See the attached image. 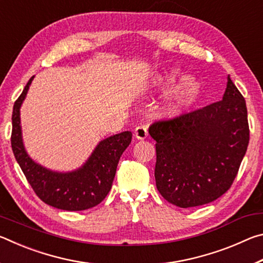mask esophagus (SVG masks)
Listing matches in <instances>:
<instances>
[{
	"instance_id": "34e87169",
	"label": "esophagus",
	"mask_w": 263,
	"mask_h": 263,
	"mask_svg": "<svg viewBox=\"0 0 263 263\" xmlns=\"http://www.w3.org/2000/svg\"><path fill=\"white\" fill-rule=\"evenodd\" d=\"M147 135H148L147 127H146L145 125H139V126L136 127V130H135V137L137 138L138 140H144V139H146V138H147Z\"/></svg>"
}]
</instances>
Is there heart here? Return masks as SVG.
<instances>
[{
  "label": "heart",
  "mask_w": 263,
  "mask_h": 263,
  "mask_svg": "<svg viewBox=\"0 0 263 263\" xmlns=\"http://www.w3.org/2000/svg\"><path fill=\"white\" fill-rule=\"evenodd\" d=\"M176 74L174 69H167L159 73L154 79L155 87H164L173 81ZM198 82L191 77H183L174 87L171 89L164 101L162 111L167 117H176L183 114L186 109L193 105L199 95Z\"/></svg>",
  "instance_id": "1"
}]
</instances>
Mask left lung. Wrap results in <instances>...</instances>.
<instances>
[{
    "label": "left lung",
    "mask_w": 263,
    "mask_h": 263,
    "mask_svg": "<svg viewBox=\"0 0 263 263\" xmlns=\"http://www.w3.org/2000/svg\"><path fill=\"white\" fill-rule=\"evenodd\" d=\"M157 141L155 182L180 208L216 201L230 189L249 141L246 102L228 77L222 100L151 125Z\"/></svg>",
    "instance_id": "obj_1"
}]
</instances>
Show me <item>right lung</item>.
Wrapping results in <instances>:
<instances>
[{
	"instance_id": "obj_1",
	"label": "right lung",
	"mask_w": 263,
	"mask_h": 263,
	"mask_svg": "<svg viewBox=\"0 0 263 263\" xmlns=\"http://www.w3.org/2000/svg\"><path fill=\"white\" fill-rule=\"evenodd\" d=\"M33 78L26 83L12 110L11 147L17 162L34 193L48 205L67 211L94 208L109 194L118 161L130 145L132 133L124 131L101 140L87 161L72 172L51 171L37 163L26 152L21 126V106Z\"/></svg>"
}]
</instances>
